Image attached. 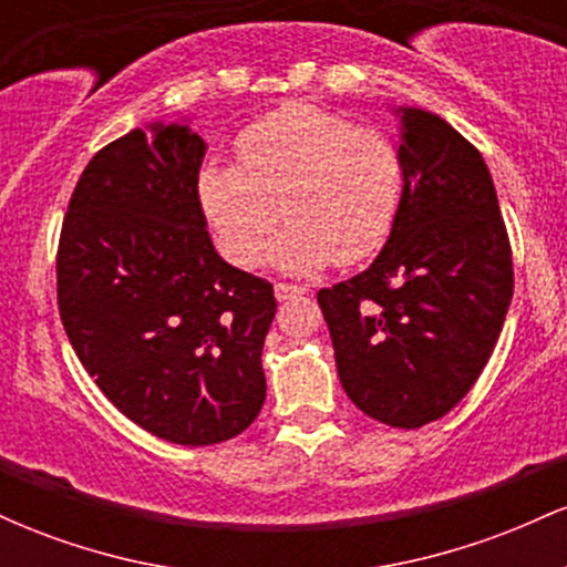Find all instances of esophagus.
I'll use <instances>...</instances> for the list:
<instances>
[{"mask_svg": "<svg viewBox=\"0 0 567 567\" xmlns=\"http://www.w3.org/2000/svg\"><path fill=\"white\" fill-rule=\"evenodd\" d=\"M303 292H309V288H306V285H290V282H277L275 285L277 301H288V298L303 296Z\"/></svg>", "mask_w": 567, "mask_h": 567, "instance_id": "esophagus-1", "label": "esophagus"}]
</instances>
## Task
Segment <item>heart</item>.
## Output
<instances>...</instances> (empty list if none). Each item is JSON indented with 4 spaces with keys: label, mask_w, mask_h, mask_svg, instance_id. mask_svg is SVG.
Segmentation results:
<instances>
[{
    "label": "heart",
    "mask_w": 567,
    "mask_h": 567,
    "mask_svg": "<svg viewBox=\"0 0 567 567\" xmlns=\"http://www.w3.org/2000/svg\"><path fill=\"white\" fill-rule=\"evenodd\" d=\"M237 157L205 159L194 188L220 252L256 266L279 224L290 220L271 261L290 275L373 256L392 231L402 197L394 141L317 106H290L252 122Z\"/></svg>",
    "instance_id": "1"
}]
</instances>
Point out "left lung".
Instances as JSON below:
<instances>
[{
	"label": "left lung",
	"mask_w": 567,
	"mask_h": 567,
	"mask_svg": "<svg viewBox=\"0 0 567 567\" xmlns=\"http://www.w3.org/2000/svg\"><path fill=\"white\" fill-rule=\"evenodd\" d=\"M402 197L362 275L317 292L338 379L362 413L396 429L464 400L512 303V247L483 154L424 109L400 106Z\"/></svg>",
	"instance_id": "1"
}]
</instances>
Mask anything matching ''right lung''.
I'll list each match as a JSON object with an SVG mask.
<instances>
[{"mask_svg":"<svg viewBox=\"0 0 567 567\" xmlns=\"http://www.w3.org/2000/svg\"><path fill=\"white\" fill-rule=\"evenodd\" d=\"M205 152L186 122L103 146L58 245V309L84 370L133 424L194 447L261 413L277 311L271 285L213 247L194 188Z\"/></svg>","mask_w":567,"mask_h":567,"instance_id":"obj_1","label":"right lung"}]
</instances>
